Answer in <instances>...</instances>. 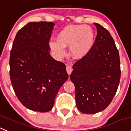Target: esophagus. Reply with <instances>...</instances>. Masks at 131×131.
Segmentation results:
<instances>
[{"label": "esophagus", "mask_w": 131, "mask_h": 131, "mask_svg": "<svg viewBox=\"0 0 131 131\" xmlns=\"http://www.w3.org/2000/svg\"><path fill=\"white\" fill-rule=\"evenodd\" d=\"M66 71H67V72H68V74H69V75H70V74H71L72 71H73V68H72V67L70 66H68V65H67Z\"/></svg>", "instance_id": "34e87169"}]
</instances>
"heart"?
Listing matches in <instances>:
<instances>
[{"mask_svg": "<svg viewBox=\"0 0 131 131\" xmlns=\"http://www.w3.org/2000/svg\"><path fill=\"white\" fill-rule=\"evenodd\" d=\"M95 35L93 28L88 25H69L61 29L57 40L49 42L51 49L62 56L65 48L69 46V52L76 59L85 57L94 45Z\"/></svg>", "mask_w": 131, "mask_h": 131, "instance_id": "b5f03b06", "label": "heart"}]
</instances>
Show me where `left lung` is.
<instances>
[{"mask_svg":"<svg viewBox=\"0 0 131 131\" xmlns=\"http://www.w3.org/2000/svg\"><path fill=\"white\" fill-rule=\"evenodd\" d=\"M91 50L73 67L70 79L75 87L76 104L84 114L102 111L111 104L120 80L119 53L109 32L98 23Z\"/></svg>","mask_w":131,"mask_h":131,"instance_id":"1","label":"left lung"}]
</instances>
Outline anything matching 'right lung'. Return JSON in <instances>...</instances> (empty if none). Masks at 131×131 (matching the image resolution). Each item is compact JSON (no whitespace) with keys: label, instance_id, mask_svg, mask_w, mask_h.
I'll return each mask as SVG.
<instances>
[{"label":"right lung","instance_id":"add662e5","mask_svg":"<svg viewBox=\"0 0 131 131\" xmlns=\"http://www.w3.org/2000/svg\"><path fill=\"white\" fill-rule=\"evenodd\" d=\"M54 26L51 22L27 23L16 35L10 52L13 90L22 105L33 111L51 110L60 88L68 78L64 63L49 53Z\"/></svg>","mask_w":131,"mask_h":131}]
</instances>
